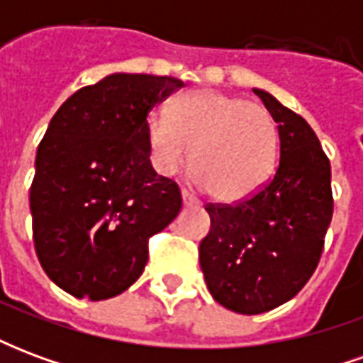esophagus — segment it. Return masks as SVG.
I'll return each mask as SVG.
<instances>
[{"mask_svg": "<svg viewBox=\"0 0 363 363\" xmlns=\"http://www.w3.org/2000/svg\"><path fill=\"white\" fill-rule=\"evenodd\" d=\"M181 196H182V202H184V206H200V200H198L190 190L182 189L181 190Z\"/></svg>", "mask_w": 363, "mask_h": 363, "instance_id": "1", "label": "esophagus"}]
</instances>
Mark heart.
Here are the masks:
<instances>
[{
    "label": "heart",
    "instance_id": "heart-1",
    "mask_svg": "<svg viewBox=\"0 0 363 363\" xmlns=\"http://www.w3.org/2000/svg\"><path fill=\"white\" fill-rule=\"evenodd\" d=\"M145 138L157 173L171 177L190 155L194 179L220 202H237L262 189L278 157L272 112L216 89L181 96L171 106V118L150 114Z\"/></svg>",
    "mask_w": 363,
    "mask_h": 363
}]
</instances>
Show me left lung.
<instances>
[{
    "instance_id": "left-lung-1",
    "label": "left lung",
    "mask_w": 363,
    "mask_h": 363,
    "mask_svg": "<svg viewBox=\"0 0 363 363\" xmlns=\"http://www.w3.org/2000/svg\"><path fill=\"white\" fill-rule=\"evenodd\" d=\"M272 112L280 163L267 184L233 204H206L212 228L200 243V267L213 299L259 315L299 294L319 264L333 220L330 161L299 114L252 89Z\"/></svg>"
}]
</instances>
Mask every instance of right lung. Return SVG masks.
Masks as SVG:
<instances>
[{"instance_id": "obj_1", "label": "right lung", "mask_w": 363, "mask_h": 363, "mask_svg": "<svg viewBox=\"0 0 363 363\" xmlns=\"http://www.w3.org/2000/svg\"><path fill=\"white\" fill-rule=\"evenodd\" d=\"M184 87L169 75L114 74L52 116L30 184L40 267L79 299H108L142 276L150 239L179 216L181 189L153 171L145 122Z\"/></svg>"}]
</instances>
